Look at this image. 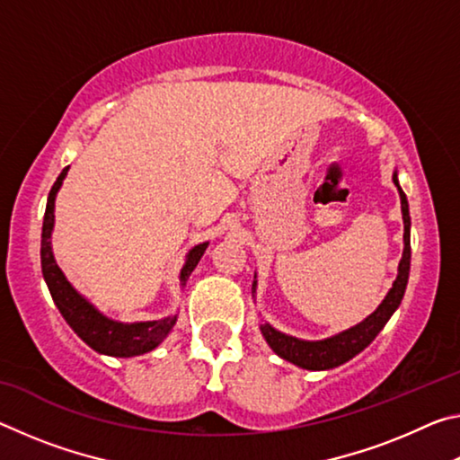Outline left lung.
I'll list each match as a JSON object with an SVG mask.
<instances>
[{"label":"left lung","mask_w":460,"mask_h":460,"mask_svg":"<svg viewBox=\"0 0 460 460\" xmlns=\"http://www.w3.org/2000/svg\"><path fill=\"white\" fill-rule=\"evenodd\" d=\"M394 184L398 186L400 192V202H402V219H403V252L402 260L398 266V276H395L392 288L385 294V298L381 300V305L373 310V313L363 318L361 323H357L351 329L332 334V337H326L321 341H305L298 337H292V334H286L278 331L270 323L260 324V331L266 339L268 345L271 347L278 357L294 363L296 367L308 369V371H329L339 367V365L347 363L353 359L355 355H359L365 347L371 345V341L377 337L379 331L384 329L385 323L392 318V314L398 310L400 302L403 298V292H406L408 286V276H410V208H408V199L403 194L400 181H398V170H395L392 176ZM258 274L253 276V286L252 294L255 298L258 294Z\"/></svg>","instance_id":"1"}]
</instances>
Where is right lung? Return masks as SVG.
Instances as JSON below:
<instances>
[{
	"label": "right lung",
	"instance_id": "1",
	"mask_svg": "<svg viewBox=\"0 0 460 460\" xmlns=\"http://www.w3.org/2000/svg\"><path fill=\"white\" fill-rule=\"evenodd\" d=\"M68 168L62 170L57 182L50 189L49 202H46V213L42 223V247H40V261H42V276L44 282L49 286L54 305L60 310L62 318L66 324L79 334V337L87 342V345L101 355L109 357H137L144 353L154 351L155 347L164 341L170 331L174 329L178 321V313L164 318H155V321H137V323H121L115 318L105 316L101 310L93 305L89 298L76 290V288L68 282L65 271L58 268L57 260L52 253V231H54V202H57V194L60 190L62 182L68 174ZM208 241L205 243L194 245L181 268V290H184L186 282L197 268L202 253L207 252Z\"/></svg>",
	"mask_w": 460,
	"mask_h": 460
}]
</instances>
